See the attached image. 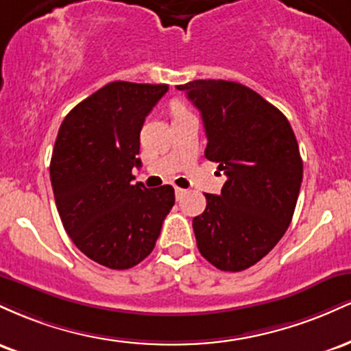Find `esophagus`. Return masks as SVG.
I'll list each match as a JSON object with an SVG mask.
<instances>
[{"mask_svg": "<svg viewBox=\"0 0 351 351\" xmlns=\"http://www.w3.org/2000/svg\"><path fill=\"white\" fill-rule=\"evenodd\" d=\"M183 193H184V189H181V188H175V195H176V199H180L181 196H183Z\"/></svg>", "mask_w": 351, "mask_h": 351, "instance_id": "1", "label": "esophagus"}]
</instances>
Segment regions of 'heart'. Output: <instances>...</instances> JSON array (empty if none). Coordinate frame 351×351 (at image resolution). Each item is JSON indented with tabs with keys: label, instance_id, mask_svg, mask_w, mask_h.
<instances>
[{
	"label": "heart",
	"instance_id": "b5f03b06",
	"mask_svg": "<svg viewBox=\"0 0 351 351\" xmlns=\"http://www.w3.org/2000/svg\"><path fill=\"white\" fill-rule=\"evenodd\" d=\"M170 110H171V115L173 117H181V115H184V114H189L186 106H184V104L181 102V100H173L171 106H170Z\"/></svg>",
	"mask_w": 351,
	"mask_h": 351
}]
</instances>
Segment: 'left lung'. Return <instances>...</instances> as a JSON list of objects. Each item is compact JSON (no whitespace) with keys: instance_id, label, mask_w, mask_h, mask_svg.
I'll return each mask as SVG.
<instances>
[{"instance_id":"1","label":"left lung","mask_w":351,"mask_h":351,"mask_svg":"<svg viewBox=\"0 0 351 351\" xmlns=\"http://www.w3.org/2000/svg\"><path fill=\"white\" fill-rule=\"evenodd\" d=\"M201 112L204 156L226 173L221 195L206 196L193 219L201 256L219 271L241 272L272 251L291 224L302 165L295 135L277 107L229 80H193L176 87Z\"/></svg>"}]
</instances>
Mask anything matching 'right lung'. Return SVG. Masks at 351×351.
<instances>
[{"mask_svg": "<svg viewBox=\"0 0 351 351\" xmlns=\"http://www.w3.org/2000/svg\"><path fill=\"white\" fill-rule=\"evenodd\" d=\"M167 84L115 80L77 104L60 123L51 183L64 229L88 259L130 269L155 247L175 204L170 184H132L142 167L140 130Z\"/></svg>", "mask_w": 351, "mask_h": 351, "instance_id": "1", "label": "right lung"}]
</instances>
